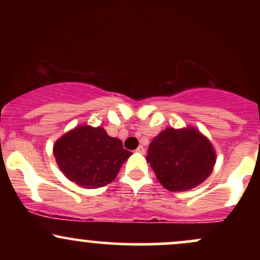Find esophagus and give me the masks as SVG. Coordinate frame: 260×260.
Here are the masks:
<instances>
[{
	"label": "esophagus",
	"instance_id": "1",
	"mask_svg": "<svg viewBox=\"0 0 260 260\" xmlns=\"http://www.w3.org/2000/svg\"><path fill=\"white\" fill-rule=\"evenodd\" d=\"M136 151L139 154H145V149H144V147H142V145H139V147L137 148Z\"/></svg>",
	"mask_w": 260,
	"mask_h": 260
}]
</instances>
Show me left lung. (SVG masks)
<instances>
[{"instance_id": "8db88e82", "label": "left lung", "mask_w": 260, "mask_h": 260, "mask_svg": "<svg viewBox=\"0 0 260 260\" xmlns=\"http://www.w3.org/2000/svg\"><path fill=\"white\" fill-rule=\"evenodd\" d=\"M147 160L164 188L183 192L211 175L216 153L210 140L196 127H168L154 137Z\"/></svg>"}]
</instances>
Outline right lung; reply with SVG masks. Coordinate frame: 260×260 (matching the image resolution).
I'll list each match as a JSON object with an SVG mask.
<instances>
[{"mask_svg": "<svg viewBox=\"0 0 260 260\" xmlns=\"http://www.w3.org/2000/svg\"><path fill=\"white\" fill-rule=\"evenodd\" d=\"M58 169L70 181L86 189L106 186L115 180L131 151L103 127L77 126L53 144Z\"/></svg>", "mask_w": 260, "mask_h": 260, "instance_id": "right-lung-1", "label": "right lung"}]
</instances>
